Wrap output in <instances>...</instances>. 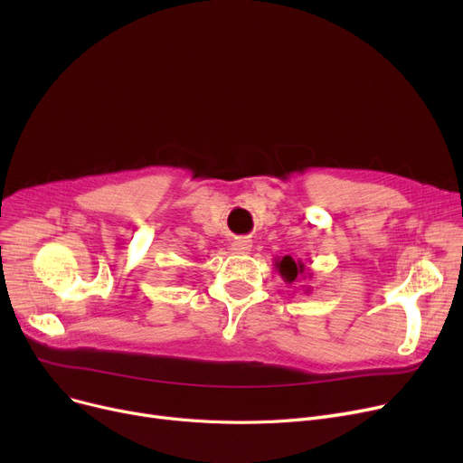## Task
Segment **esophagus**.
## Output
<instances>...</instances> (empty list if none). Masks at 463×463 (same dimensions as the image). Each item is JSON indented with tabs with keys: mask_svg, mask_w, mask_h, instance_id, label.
I'll list each match as a JSON object with an SVG mask.
<instances>
[{
	"mask_svg": "<svg viewBox=\"0 0 463 463\" xmlns=\"http://www.w3.org/2000/svg\"><path fill=\"white\" fill-rule=\"evenodd\" d=\"M231 251H232V253H238V255L250 253V251H251V241L246 240V238H238V240H234L232 244H231Z\"/></svg>",
	"mask_w": 463,
	"mask_h": 463,
	"instance_id": "obj_1",
	"label": "esophagus"
}]
</instances>
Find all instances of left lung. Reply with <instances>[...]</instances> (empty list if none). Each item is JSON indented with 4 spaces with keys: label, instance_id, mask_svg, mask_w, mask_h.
Here are the masks:
<instances>
[{
    "label": "left lung",
    "instance_id": "8db88e82",
    "mask_svg": "<svg viewBox=\"0 0 463 463\" xmlns=\"http://www.w3.org/2000/svg\"><path fill=\"white\" fill-rule=\"evenodd\" d=\"M274 266H276V270L279 272V276L283 278L285 283H295L300 278H304V279L311 278L309 270L306 269V264L302 260H295L290 255H285L283 259H276ZM307 290H309V287L306 288V293H307Z\"/></svg>",
    "mask_w": 463,
    "mask_h": 463
}]
</instances>
